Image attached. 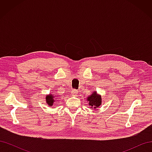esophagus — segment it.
Segmentation results:
<instances>
[{"mask_svg": "<svg viewBox=\"0 0 152 152\" xmlns=\"http://www.w3.org/2000/svg\"><path fill=\"white\" fill-rule=\"evenodd\" d=\"M78 94V91L76 89H73L72 91V95L73 96H75Z\"/></svg>", "mask_w": 152, "mask_h": 152, "instance_id": "esophagus-1", "label": "esophagus"}]
</instances>
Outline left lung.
Instances as JSON below:
<instances>
[{
    "instance_id": "1",
    "label": "left lung",
    "mask_w": 152,
    "mask_h": 152,
    "mask_svg": "<svg viewBox=\"0 0 152 152\" xmlns=\"http://www.w3.org/2000/svg\"><path fill=\"white\" fill-rule=\"evenodd\" d=\"M87 101L88 104L90 106L91 108L96 110L98 108L102 103V95L98 94L97 92L94 91L91 95L87 96Z\"/></svg>"
}]
</instances>
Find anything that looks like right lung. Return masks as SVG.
<instances>
[{
	"instance_id": "1",
	"label": "right lung",
	"mask_w": 152,
	"mask_h": 152,
	"mask_svg": "<svg viewBox=\"0 0 152 152\" xmlns=\"http://www.w3.org/2000/svg\"><path fill=\"white\" fill-rule=\"evenodd\" d=\"M57 96L51 94H47L45 96V102L49 107H53L54 103H57Z\"/></svg>"
}]
</instances>
